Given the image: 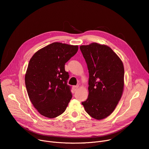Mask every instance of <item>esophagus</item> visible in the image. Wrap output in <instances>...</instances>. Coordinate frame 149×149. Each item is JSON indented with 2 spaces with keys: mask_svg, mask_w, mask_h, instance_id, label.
I'll return each mask as SVG.
<instances>
[{
  "mask_svg": "<svg viewBox=\"0 0 149 149\" xmlns=\"http://www.w3.org/2000/svg\"><path fill=\"white\" fill-rule=\"evenodd\" d=\"M72 88H73V89L74 91H77V89H78V86H73L72 87Z\"/></svg>",
  "mask_w": 149,
  "mask_h": 149,
  "instance_id": "esophagus-1",
  "label": "esophagus"
}]
</instances>
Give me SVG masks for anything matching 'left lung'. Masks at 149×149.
Returning a JSON list of instances; mask_svg holds the SVG:
<instances>
[{
  "mask_svg": "<svg viewBox=\"0 0 149 149\" xmlns=\"http://www.w3.org/2000/svg\"><path fill=\"white\" fill-rule=\"evenodd\" d=\"M80 49L89 72V94L82 102L92 118L103 119L115 109L124 88V67L120 58L109 47L98 43Z\"/></svg>",
  "mask_w": 149,
  "mask_h": 149,
  "instance_id": "1",
  "label": "left lung"
}]
</instances>
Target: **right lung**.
I'll use <instances>...</instances> for the list:
<instances>
[{"mask_svg": "<svg viewBox=\"0 0 149 149\" xmlns=\"http://www.w3.org/2000/svg\"><path fill=\"white\" fill-rule=\"evenodd\" d=\"M78 51L77 45L54 42L30 60L25 84L32 104L41 115L55 118L65 110L72 95L65 64Z\"/></svg>", "mask_w": 149, "mask_h": 149, "instance_id": "right-lung-1", "label": "right lung"}]
</instances>
